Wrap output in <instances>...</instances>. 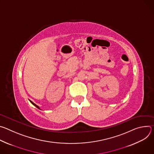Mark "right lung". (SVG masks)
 Masks as SVG:
<instances>
[{
	"label": "right lung",
	"instance_id": "add662e5",
	"mask_svg": "<svg viewBox=\"0 0 154 154\" xmlns=\"http://www.w3.org/2000/svg\"><path fill=\"white\" fill-rule=\"evenodd\" d=\"M30 102H31V103H32V104H33V105H35V106H36V107H37V108H39V109H40V108H39V106H38V105H36V104H35V103H33V102H32V101H30Z\"/></svg>",
	"mask_w": 154,
	"mask_h": 154
}]
</instances>
